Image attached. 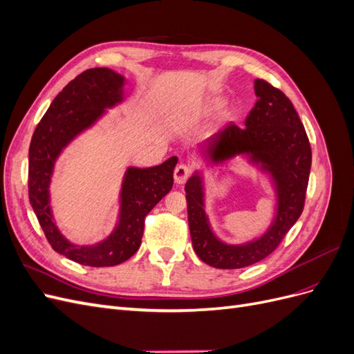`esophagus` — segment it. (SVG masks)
<instances>
[{
	"mask_svg": "<svg viewBox=\"0 0 354 354\" xmlns=\"http://www.w3.org/2000/svg\"><path fill=\"white\" fill-rule=\"evenodd\" d=\"M192 174V168L189 165H185V164H180L176 167L174 169V180L177 185H183L185 181L190 177Z\"/></svg>",
	"mask_w": 354,
	"mask_h": 354,
	"instance_id": "esophagus-1",
	"label": "esophagus"
}]
</instances>
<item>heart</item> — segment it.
I'll return each mask as SVG.
<instances>
[{
    "label": "heart",
    "instance_id": "heart-1",
    "mask_svg": "<svg viewBox=\"0 0 354 354\" xmlns=\"http://www.w3.org/2000/svg\"><path fill=\"white\" fill-rule=\"evenodd\" d=\"M216 106H217V103H216Z\"/></svg>",
    "mask_w": 354,
    "mask_h": 354
}]
</instances>
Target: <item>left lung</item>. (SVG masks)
<instances>
[{
	"mask_svg": "<svg viewBox=\"0 0 354 354\" xmlns=\"http://www.w3.org/2000/svg\"><path fill=\"white\" fill-rule=\"evenodd\" d=\"M259 100L245 127L227 124L209 143L214 162L248 153L272 174L277 190V211L273 226L260 239L245 245H227L209 229L203 211V190L198 174L186 183L187 220L194 250L199 259L216 269H242L270 255L299 218L312 167V147L304 125L286 95L264 80H255Z\"/></svg>",
	"mask_w": 354,
	"mask_h": 354,
	"instance_id": "obj_1",
	"label": "left lung"
}]
</instances>
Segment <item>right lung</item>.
Returning <instances> with one entry per match:
<instances>
[{
	"mask_svg": "<svg viewBox=\"0 0 354 354\" xmlns=\"http://www.w3.org/2000/svg\"><path fill=\"white\" fill-rule=\"evenodd\" d=\"M124 77L108 68L84 71L63 88L42 116L29 146L28 192L39 226L56 252L90 267H111L133 257L142 243L145 218L173 187L177 158L152 168H128L121 190L120 223L108 239L77 246L53 221L48 185L55 160L72 138L93 125L106 108L122 100Z\"/></svg>",
	"mask_w": 354,
	"mask_h": 354,
	"instance_id": "1",
	"label": "right lung"
}]
</instances>
